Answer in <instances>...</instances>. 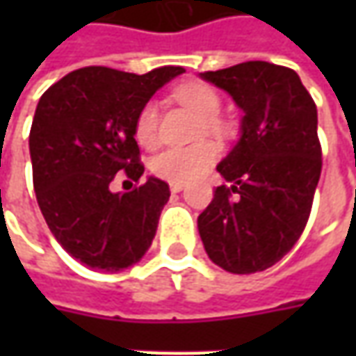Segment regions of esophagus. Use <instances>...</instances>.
<instances>
[{"instance_id": "1", "label": "esophagus", "mask_w": 356, "mask_h": 356, "mask_svg": "<svg viewBox=\"0 0 356 356\" xmlns=\"http://www.w3.org/2000/svg\"><path fill=\"white\" fill-rule=\"evenodd\" d=\"M182 190H184V184H178V182H172L170 184L172 194H178V192H182Z\"/></svg>"}]
</instances>
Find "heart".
<instances>
[{
  "label": "heart",
  "instance_id": "obj_1",
  "mask_svg": "<svg viewBox=\"0 0 356 356\" xmlns=\"http://www.w3.org/2000/svg\"><path fill=\"white\" fill-rule=\"evenodd\" d=\"M174 97L202 118V124H200L202 132L206 130V132L218 134L224 130L220 118H218L220 108H222V99L210 85H206V83H184L174 90ZM134 134H136V140L143 146H152L156 143V103L148 101L146 104H143V108L136 115ZM218 156H220L218 146L204 140V143H196L192 146H184V148H166V150L158 152L150 162V168L158 178H164L168 182L186 184V182H192L194 178L202 176L218 160Z\"/></svg>",
  "mask_w": 356,
  "mask_h": 356
}]
</instances>
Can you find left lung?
I'll list each match as a JSON object with an SVG mask.
<instances>
[{
  "mask_svg": "<svg viewBox=\"0 0 356 356\" xmlns=\"http://www.w3.org/2000/svg\"><path fill=\"white\" fill-rule=\"evenodd\" d=\"M243 111L239 140L218 172V186L198 216L208 257L229 273L277 264L303 234L321 176L317 106L293 69L248 61L200 73Z\"/></svg>",
  "mask_w": 356,
  "mask_h": 356,
  "instance_id": "1",
  "label": "left lung"
}]
</instances>
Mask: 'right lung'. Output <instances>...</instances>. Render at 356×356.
Returning <instances> with one entry per match:
<instances>
[{
	"instance_id": "1",
	"label": "right lung",
	"mask_w": 356,
	"mask_h": 356,
	"mask_svg": "<svg viewBox=\"0 0 356 356\" xmlns=\"http://www.w3.org/2000/svg\"><path fill=\"white\" fill-rule=\"evenodd\" d=\"M182 67L146 75L85 67L49 87L29 132L37 204L51 234L81 264L103 271L134 266L148 252L170 198L164 180L146 178L132 192H111L122 170L138 182L134 122L143 104Z\"/></svg>"
}]
</instances>
